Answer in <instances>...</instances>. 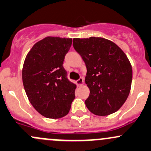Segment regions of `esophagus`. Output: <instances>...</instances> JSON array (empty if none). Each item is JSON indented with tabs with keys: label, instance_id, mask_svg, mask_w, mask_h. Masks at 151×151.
Segmentation results:
<instances>
[{
	"label": "esophagus",
	"instance_id": "1",
	"mask_svg": "<svg viewBox=\"0 0 151 151\" xmlns=\"http://www.w3.org/2000/svg\"><path fill=\"white\" fill-rule=\"evenodd\" d=\"M76 83H77V86H81V85H82L84 84V79L81 77L78 80H77Z\"/></svg>",
	"mask_w": 151,
	"mask_h": 151
}]
</instances>
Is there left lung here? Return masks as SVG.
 Returning a JSON list of instances; mask_svg holds the SVG:
<instances>
[{
	"label": "left lung",
	"instance_id": "1",
	"mask_svg": "<svg viewBox=\"0 0 151 151\" xmlns=\"http://www.w3.org/2000/svg\"><path fill=\"white\" fill-rule=\"evenodd\" d=\"M73 46L86 65L85 83L90 91L87 108L98 116L117 111L129 96L132 80L127 55L114 42L101 37L74 38Z\"/></svg>",
	"mask_w": 151,
	"mask_h": 151
}]
</instances>
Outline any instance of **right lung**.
Returning a JSON list of instances; mask_svg holds the SVG:
<instances>
[{
	"label": "right lung",
	"instance_id": "add662e5",
	"mask_svg": "<svg viewBox=\"0 0 151 151\" xmlns=\"http://www.w3.org/2000/svg\"><path fill=\"white\" fill-rule=\"evenodd\" d=\"M71 38L47 37L32 47L22 69L25 92L41 115L58 119L69 113L75 98L76 85L68 80L63 66Z\"/></svg>",
	"mask_w": 151,
	"mask_h": 151
}]
</instances>
